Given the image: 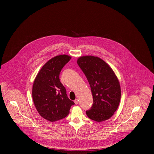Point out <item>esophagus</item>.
<instances>
[{
    "instance_id": "esophagus-1",
    "label": "esophagus",
    "mask_w": 154,
    "mask_h": 154,
    "mask_svg": "<svg viewBox=\"0 0 154 154\" xmlns=\"http://www.w3.org/2000/svg\"><path fill=\"white\" fill-rule=\"evenodd\" d=\"M74 102V103H75V104H79V100H78L77 99H75V100Z\"/></svg>"
}]
</instances>
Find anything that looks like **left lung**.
I'll return each instance as SVG.
<instances>
[{
    "label": "left lung",
    "mask_w": 154,
    "mask_h": 154,
    "mask_svg": "<svg viewBox=\"0 0 154 154\" xmlns=\"http://www.w3.org/2000/svg\"><path fill=\"white\" fill-rule=\"evenodd\" d=\"M77 64L90 85L93 103L86 111L87 116L96 122L109 119L119 104V82L113 69L101 58L91 55L78 58Z\"/></svg>",
    "instance_id": "obj_1"
}]
</instances>
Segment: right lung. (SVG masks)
I'll return each mask as SVG.
<instances>
[{"mask_svg": "<svg viewBox=\"0 0 154 154\" xmlns=\"http://www.w3.org/2000/svg\"><path fill=\"white\" fill-rule=\"evenodd\" d=\"M71 57L57 55L47 61L38 73L32 87V99L39 114L45 119L55 122L66 118L74 104L60 82V73Z\"/></svg>", "mask_w": 154, "mask_h": 154, "instance_id": "right-lung-1", "label": "right lung"}]
</instances>
